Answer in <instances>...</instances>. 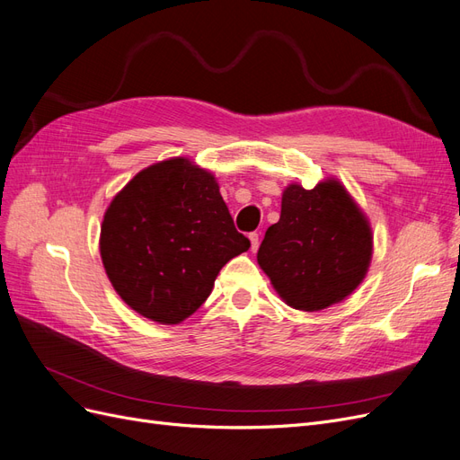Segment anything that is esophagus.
I'll return each mask as SVG.
<instances>
[{"instance_id":"esophagus-1","label":"esophagus","mask_w":460,"mask_h":460,"mask_svg":"<svg viewBox=\"0 0 460 460\" xmlns=\"http://www.w3.org/2000/svg\"><path fill=\"white\" fill-rule=\"evenodd\" d=\"M250 244H252V252H256L260 246V234L258 233H250Z\"/></svg>"}]
</instances>
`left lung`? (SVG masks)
<instances>
[{
    "instance_id": "left-lung-1",
    "label": "left lung",
    "mask_w": 460,
    "mask_h": 460,
    "mask_svg": "<svg viewBox=\"0 0 460 460\" xmlns=\"http://www.w3.org/2000/svg\"><path fill=\"white\" fill-rule=\"evenodd\" d=\"M373 258V231L346 187L329 177L314 189L292 183L280 217L265 231L258 263L290 307L321 311L361 285Z\"/></svg>"
}]
</instances>
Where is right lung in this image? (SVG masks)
Returning a JSON list of instances; mask_svg holds the SVG:
<instances>
[{"mask_svg": "<svg viewBox=\"0 0 460 460\" xmlns=\"http://www.w3.org/2000/svg\"><path fill=\"white\" fill-rule=\"evenodd\" d=\"M248 248L216 177L183 156L156 162L133 177L112 199L99 239L118 296L162 324L195 314L219 270Z\"/></svg>", "mask_w": 460, "mask_h": 460, "instance_id": "obj_1", "label": "right lung"}]
</instances>
